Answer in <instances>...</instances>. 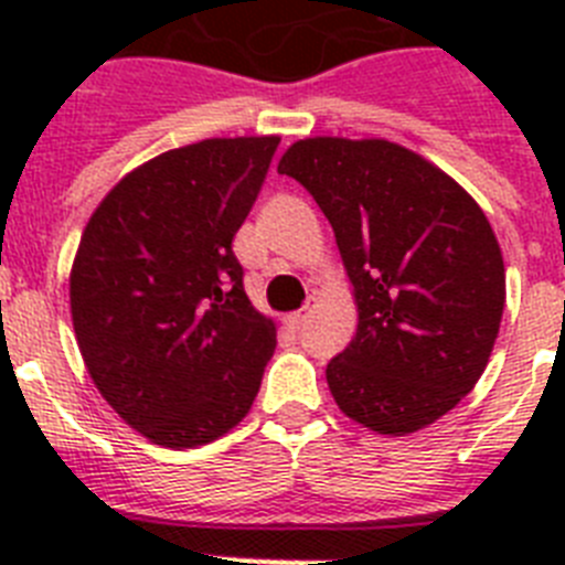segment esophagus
Segmentation results:
<instances>
[{
  "instance_id": "obj_1",
  "label": "esophagus",
  "mask_w": 565,
  "mask_h": 565,
  "mask_svg": "<svg viewBox=\"0 0 565 565\" xmlns=\"http://www.w3.org/2000/svg\"><path fill=\"white\" fill-rule=\"evenodd\" d=\"M308 313H311V302H308V306L302 308V311H294V313H288V317H286V326L291 328V331H299V328L306 326Z\"/></svg>"
}]
</instances>
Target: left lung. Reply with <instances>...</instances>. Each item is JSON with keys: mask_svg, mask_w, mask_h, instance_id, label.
I'll use <instances>...</instances> for the list:
<instances>
[{"mask_svg": "<svg viewBox=\"0 0 565 565\" xmlns=\"http://www.w3.org/2000/svg\"><path fill=\"white\" fill-rule=\"evenodd\" d=\"M277 172L313 194L353 282L356 337L326 371L339 411L382 436L424 430L476 387L495 348L507 271L487 214L384 138H306Z\"/></svg>", "mask_w": 565, "mask_h": 565, "instance_id": "1", "label": "left lung"}]
</instances>
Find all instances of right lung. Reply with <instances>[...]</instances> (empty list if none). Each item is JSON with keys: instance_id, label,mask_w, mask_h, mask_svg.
<instances>
[{"instance_id": "1", "label": "right lung", "mask_w": 565, "mask_h": 565, "mask_svg": "<svg viewBox=\"0 0 565 565\" xmlns=\"http://www.w3.org/2000/svg\"><path fill=\"white\" fill-rule=\"evenodd\" d=\"M277 135L206 138L141 163L84 226L70 313L89 379L152 444L186 450L237 427L277 348L243 291L232 239Z\"/></svg>"}]
</instances>
